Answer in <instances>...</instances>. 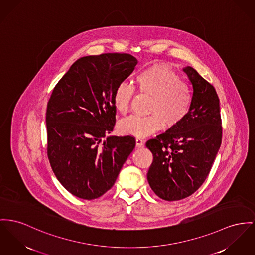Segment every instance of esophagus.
I'll return each instance as SVG.
<instances>
[{"label": "esophagus", "instance_id": "1", "mask_svg": "<svg viewBox=\"0 0 255 255\" xmlns=\"http://www.w3.org/2000/svg\"><path fill=\"white\" fill-rule=\"evenodd\" d=\"M136 147L137 148H143L144 147V140L141 138H136L135 139Z\"/></svg>", "mask_w": 255, "mask_h": 255}]
</instances>
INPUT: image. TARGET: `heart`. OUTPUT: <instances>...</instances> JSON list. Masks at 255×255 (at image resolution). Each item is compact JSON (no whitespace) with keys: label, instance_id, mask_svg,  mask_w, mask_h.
<instances>
[{"label":"heart","instance_id":"b5f03b06","mask_svg":"<svg viewBox=\"0 0 255 255\" xmlns=\"http://www.w3.org/2000/svg\"><path fill=\"white\" fill-rule=\"evenodd\" d=\"M138 90L150 97L149 116L131 115L120 121L119 131L123 134L146 137L166 128L179 125L187 117L191 103L189 88L181 81L177 73L163 65L145 68L136 77ZM134 88L121 82L113 94L116 110L125 114L128 108Z\"/></svg>","mask_w":255,"mask_h":255}]
</instances>
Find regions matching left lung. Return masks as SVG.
Here are the masks:
<instances>
[{
    "label": "left lung",
    "instance_id": "left-lung-1",
    "mask_svg": "<svg viewBox=\"0 0 255 255\" xmlns=\"http://www.w3.org/2000/svg\"><path fill=\"white\" fill-rule=\"evenodd\" d=\"M183 70L192 86L187 117L146 143L153 156L147 174L149 185L166 201L184 199L200 187L221 144L220 100L215 88L194 68Z\"/></svg>",
    "mask_w": 255,
    "mask_h": 255
}]
</instances>
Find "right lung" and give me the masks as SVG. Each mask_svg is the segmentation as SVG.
<instances>
[{
  "instance_id": "obj_1",
  "label": "right lung",
  "mask_w": 255,
  "mask_h": 255,
  "mask_svg": "<svg viewBox=\"0 0 255 255\" xmlns=\"http://www.w3.org/2000/svg\"><path fill=\"white\" fill-rule=\"evenodd\" d=\"M137 63L126 53L82 57L52 92L47 155L58 181L76 197L92 200L109 190L135 147L132 136L110 133L116 122L114 91Z\"/></svg>"
}]
</instances>
